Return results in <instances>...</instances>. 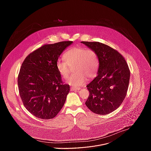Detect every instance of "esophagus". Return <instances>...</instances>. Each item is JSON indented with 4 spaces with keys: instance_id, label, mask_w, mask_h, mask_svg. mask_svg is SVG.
<instances>
[{
    "instance_id": "esophagus-1",
    "label": "esophagus",
    "mask_w": 151,
    "mask_h": 151,
    "mask_svg": "<svg viewBox=\"0 0 151 151\" xmlns=\"http://www.w3.org/2000/svg\"><path fill=\"white\" fill-rule=\"evenodd\" d=\"M81 88L79 87H71L70 88V91H76V90H79Z\"/></svg>"
}]
</instances>
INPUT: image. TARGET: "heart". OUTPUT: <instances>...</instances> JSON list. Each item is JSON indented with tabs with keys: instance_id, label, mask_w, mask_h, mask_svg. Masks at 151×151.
I'll return each instance as SVG.
<instances>
[{
	"instance_id": "obj_1",
	"label": "heart",
	"mask_w": 151,
	"mask_h": 151,
	"mask_svg": "<svg viewBox=\"0 0 151 151\" xmlns=\"http://www.w3.org/2000/svg\"><path fill=\"white\" fill-rule=\"evenodd\" d=\"M64 61L56 62V69L64 78H68L70 68L75 73L67 80V83L75 87L82 86L89 79L94 78L99 68V58L97 53L87 48L75 47L66 51L63 55Z\"/></svg>"
}]
</instances>
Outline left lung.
Wrapping results in <instances>:
<instances>
[{"label":"left lung","mask_w":151,"mask_h":151,"mask_svg":"<svg viewBox=\"0 0 151 151\" xmlns=\"http://www.w3.org/2000/svg\"><path fill=\"white\" fill-rule=\"evenodd\" d=\"M94 51L99 58L97 76L87 85L90 95L86 106L93 112L107 115L115 111L128 90L130 72L116 50L99 42H81Z\"/></svg>","instance_id":"left-lung-1"}]
</instances>
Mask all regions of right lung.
Wrapping results in <instances>:
<instances>
[{"label": "right lung", "instance_id": "1", "mask_svg": "<svg viewBox=\"0 0 151 151\" xmlns=\"http://www.w3.org/2000/svg\"><path fill=\"white\" fill-rule=\"evenodd\" d=\"M72 41L44 45L30 53L21 65L18 77L19 96L26 108L35 116L54 118L69 93L56 69L58 57Z\"/></svg>", "mask_w": 151, "mask_h": 151}]
</instances>
